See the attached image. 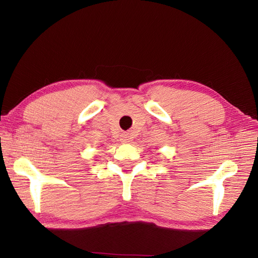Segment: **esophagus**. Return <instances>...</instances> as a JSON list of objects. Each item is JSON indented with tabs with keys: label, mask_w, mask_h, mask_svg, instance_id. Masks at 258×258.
Listing matches in <instances>:
<instances>
[{
	"label": "esophagus",
	"mask_w": 258,
	"mask_h": 258,
	"mask_svg": "<svg viewBox=\"0 0 258 258\" xmlns=\"http://www.w3.org/2000/svg\"><path fill=\"white\" fill-rule=\"evenodd\" d=\"M120 141L123 143H128L131 141V135L128 133H125V134H121L120 137Z\"/></svg>",
	"instance_id": "34e87169"
}]
</instances>
